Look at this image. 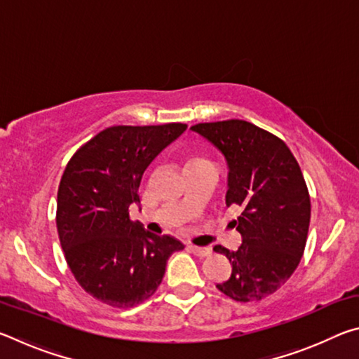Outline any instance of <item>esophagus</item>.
<instances>
[{
    "instance_id": "obj_1",
    "label": "esophagus",
    "mask_w": 359,
    "mask_h": 359,
    "mask_svg": "<svg viewBox=\"0 0 359 359\" xmlns=\"http://www.w3.org/2000/svg\"><path fill=\"white\" fill-rule=\"evenodd\" d=\"M188 248L196 255V257H209L212 253L210 247H198V245H188Z\"/></svg>"
}]
</instances>
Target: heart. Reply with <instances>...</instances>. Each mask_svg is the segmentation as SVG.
I'll use <instances>...</instances> for the list:
<instances>
[{
	"mask_svg": "<svg viewBox=\"0 0 359 359\" xmlns=\"http://www.w3.org/2000/svg\"><path fill=\"white\" fill-rule=\"evenodd\" d=\"M194 161H204V160H203V158H191L190 163H194ZM190 163H188V165H190Z\"/></svg>",
	"mask_w": 359,
	"mask_h": 359,
	"instance_id": "1",
	"label": "heart"
}]
</instances>
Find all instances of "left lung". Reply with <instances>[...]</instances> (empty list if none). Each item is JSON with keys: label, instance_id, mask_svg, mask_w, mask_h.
Here are the masks:
<instances>
[{"label": "left lung", "instance_id": "1", "mask_svg": "<svg viewBox=\"0 0 359 359\" xmlns=\"http://www.w3.org/2000/svg\"><path fill=\"white\" fill-rule=\"evenodd\" d=\"M228 161L226 204L241 208L238 250L215 245L233 264L231 277L217 288L238 302L261 301L296 271L306 248L311 196L294 155L280 137L250 121L231 118L198 123Z\"/></svg>", "mask_w": 359, "mask_h": 359}]
</instances>
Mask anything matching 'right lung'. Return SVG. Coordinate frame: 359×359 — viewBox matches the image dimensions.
<instances>
[{
    "label": "right lung",
    "mask_w": 359,
    "mask_h": 359,
    "mask_svg": "<svg viewBox=\"0 0 359 359\" xmlns=\"http://www.w3.org/2000/svg\"><path fill=\"white\" fill-rule=\"evenodd\" d=\"M185 123L117 125L102 130L71 156L57 196V229L77 283L111 307L128 309L155 293L168 258L184 250L172 236L133 223L142 174Z\"/></svg>",
    "instance_id": "1"
}]
</instances>
